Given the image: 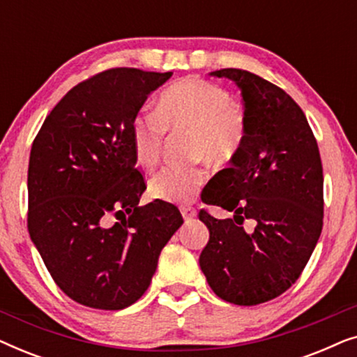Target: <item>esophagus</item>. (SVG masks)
<instances>
[{
	"mask_svg": "<svg viewBox=\"0 0 357 357\" xmlns=\"http://www.w3.org/2000/svg\"><path fill=\"white\" fill-rule=\"evenodd\" d=\"M180 211H182V216L185 221H190V219H193L195 216H197V209L192 206H182L180 208Z\"/></svg>",
	"mask_w": 357,
	"mask_h": 357,
	"instance_id": "1",
	"label": "esophagus"
}]
</instances>
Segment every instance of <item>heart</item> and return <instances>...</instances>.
<instances>
[{"label": "heart", "mask_w": 357, "mask_h": 357, "mask_svg": "<svg viewBox=\"0 0 357 357\" xmlns=\"http://www.w3.org/2000/svg\"><path fill=\"white\" fill-rule=\"evenodd\" d=\"M167 131H188L190 158L221 167L243 148L245 112L221 86L185 77L160 92L154 114H139L131 123V146L141 167L153 170L160 162ZM204 180L206 174L199 165L165 167L149 180V195L160 202L188 203Z\"/></svg>", "instance_id": "heart-1"}]
</instances>
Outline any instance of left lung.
<instances>
[{
	"mask_svg": "<svg viewBox=\"0 0 357 357\" xmlns=\"http://www.w3.org/2000/svg\"><path fill=\"white\" fill-rule=\"evenodd\" d=\"M241 87L247 136L231 167L214 175L203 203L234 218L199 209L209 241L199 266L214 294L236 305H257L297 281L324 227V169L304 112L281 87L250 71H213ZM247 220L252 227L247 229Z\"/></svg>",
	"mask_w": 357,
	"mask_h": 357,
	"instance_id": "8db88e82",
	"label": "left lung"
}]
</instances>
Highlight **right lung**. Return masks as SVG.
<instances>
[{
    "instance_id": "1",
    "label": "right lung",
    "mask_w": 357,
    "mask_h": 357,
    "mask_svg": "<svg viewBox=\"0 0 357 357\" xmlns=\"http://www.w3.org/2000/svg\"><path fill=\"white\" fill-rule=\"evenodd\" d=\"M172 71L110 68L76 84L47 115L27 170V229L56 286L77 304L120 310L153 280L183 224L172 203L139 206L131 123Z\"/></svg>"
}]
</instances>
